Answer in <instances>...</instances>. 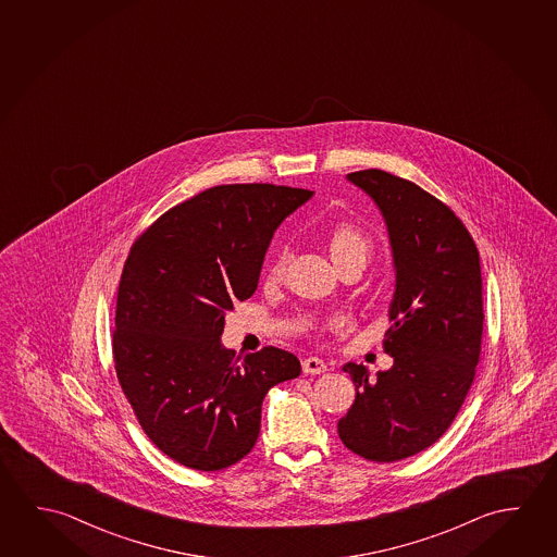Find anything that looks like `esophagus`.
<instances>
[{"label": "esophagus", "instance_id": "obj_1", "mask_svg": "<svg viewBox=\"0 0 557 557\" xmlns=\"http://www.w3.org/2000/svg\"><path fill=\"white\" fill-rule=\"evenodd\" d=\"M326 363H324V359H320V357H307V359H302V373L305 374H320L326 373Z\"/></svg>", "mask_w": 557, "mask_h": 557}]
</instances>
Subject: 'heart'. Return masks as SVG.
<instances>
[{"instance_id":"1","label":"heart","mask_w":557,"mask_h":557,"mask_svg":"<svg viewBox=\"0 0 557 557\" xmlns=\"http://www.w3.org/2000/svg\"><path fill=\"white\" fill-rule=\"evenodd\" d=\"M367 248H369V243H367L366 235H363L359 228L354 227V225H346V223H344V225H337V227L334 228V233H332V237H330V252H332V258L346 255V252H354V250L367 255ZM285 262H287V250L277 256L275 264L272 265V274H282Z\"/></svg>"}]
</instances>
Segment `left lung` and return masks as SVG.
Wrapping results in <instances>:
<instances>
[{
	"instance_id": "1",
	"label": "left lung",
	"mask_w": 557,
	"mask_h": 557,
	"mask_svg": "<svg viewBox=\"0 0 557 557\" xmlns=\"http://www.w3.org/2000/svg\"><path fill=\"white\" fill-rule=\"evenodd\" d=\"M346 178L388 231L396 280L383 347L394 363L376 381L363 366L342 367L356 401L337 435L367 460L394 462L438 441L472 386L483 330L480 252L462 221L418 184L381 169Z\"/></svg>"
}]
</instances>
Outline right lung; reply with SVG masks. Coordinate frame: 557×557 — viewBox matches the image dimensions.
<instances>
[{"instance_id":"add662e5","label":"right lung","mask_w":557,"mask_h":557,"mask_svg":"<svg viewBox=\"0 0 557 557\" xmlns=\"http://www.w3.org/2000/svg\"><path fill=\"white\" fill-rule=\"evenodd\" d=\"M312 194L213 186L163 213L129 250L112 339L116 374L147 437L178 465L215 472L245 458L268 391L301 374L280 347L233 359L221 334L227 310L256 292L275 228Z\"/></svg>"}]
</instances>
